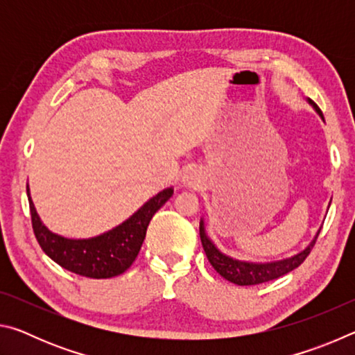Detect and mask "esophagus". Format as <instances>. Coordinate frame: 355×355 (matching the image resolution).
Wrapping results in <instances>:
<instances>
[{
	"mask_svg": "<svg viewBox=\"0 0 355 355\" xmlns=\"http://www.w3.org/2000/svg\"><path fill=\"white\" fill-rule=\"evenodd\" d=\"M183 182L186 186H189V188H199V184L202 183V177H200V172L196 171V169H188L184 172L183 175Z\"/></svg>",
	"mask_w": 355,
	"mask_h": 355,
	"instance_id": "obj_1",
	"label": "esophagus"
}]
</instances>
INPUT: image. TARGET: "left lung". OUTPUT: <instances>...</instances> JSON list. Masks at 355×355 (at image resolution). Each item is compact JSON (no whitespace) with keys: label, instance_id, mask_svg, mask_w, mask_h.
<instances>
[{"label":"left lung","instance_id":"1","mask_svg":"<svg viewBox=\"0 0 355 355\" xmlns=\"http://www.w3.org/2000/svg\"><path fill=\"white\" fill-rule=\"evenodd\" d=\"M309 103L315 107V111L320 114L321 119H324L321 110L318 107L315 101H311L309 98ZM318 235H320V230H318L315 239L307 245V248H305L302 252H299L297 255L286 258V260L272 261V263H250V261H239V260H235V258L222 254V252L213 244L211 239L207 236L205 224H203V220H200V241L203 245V250H205L207 254L208 261L211 263V266L216 269V272H219L225 280L241 286L260 285V284H264V282L279 279L282 275L291 272L293 269L300 266L305 258L309 257L310 250L313 249V245L316 243Z\"/></svg>","mask_w":355,"mask_h":355}]
</instances>
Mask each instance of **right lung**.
<instances>
[{
  "mask_svg": "<svg viewBox=\"0 0 355 355\" xmlns=\"http://www.w3.org/2000/svg\"><path fill=\"white\" fill-rule=\"evenodd\" d=\"M31 222L42 250L70 272L91 279H110L123 274L133 264L146 239L153 214L171 199L172 188L161 191L122 224L89 239H69L51 233L42 224L26 186Z\"/></svg>",
  "mask_w": 355,
  "mask_h": 355,
  "instance_id": "obj_1",
  "label": "right lung"
}]
</instances>
